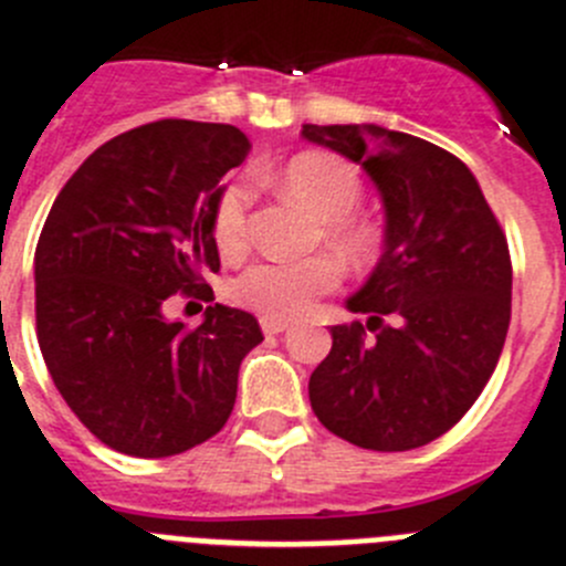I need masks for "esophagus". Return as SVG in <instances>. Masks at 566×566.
I'll use <instances>...</instances> for the list:
<instances>
[{
	"label": "esophagus",
	"mask_w": 566,
	"mask_h": 566,
	"mask_svg": "<svg viewBox=\"0 0 566 566\" xmlns=\"http://www.w3.org/2000/svg\"><path fill=\"white\" fill-rule=\"evenodd\" d=\"M261 328H263V334H266V336H274V334H283V331L289 328V323H286V319H266V317H263Z\"/></svg>",
	"instance_id": "obj_1"
}]
</instances>
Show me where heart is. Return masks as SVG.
Returning <instances> with one entry per match:
<instances>
[{"mask_svg":"<svg viewBox=\"0 0 566 566\" xmlns=\"http://www.w3.org/2000/svg\"><path fill=\"white\" fill-rule=\"evenodd\" d=\"M277 188L308 207L323 221V241L354 269H367L381 255V230L359 216L356 207L365 196L359 170L325 151H305L289 159L277 174ZM249 196L247 185L235 181L219 196L212 212V235L227 258L241 255L249 247ZM339 263L328 255L305 261H258L238 274L232 294L249 311L266 319H294L311 303L339 286Z\"/></svg>","mask_w":566,"mask_h":566,"instance_id":"heart-1","label":"heart"}]
</instances>
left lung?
Instances as JSON below:
<instances>
[{
    "label": "left lung",
    "instance_id": "left-lung-1",
    "mask_svg": "<svg viewBox=\"0 0 566 566\" xmlns=\"http://www.w3.org/2000/svg\"><path fill=\"white\" fill-rule=\"evenodd\" d=\"M303 137L361 165L385 205V252L347 297L367 325L331 328L311 409L328 432L373 452L432 443L500 361L511 323L505 232L474 174L427 139L381 126H303Z\"/></svg>",
    "mask_w": 566,
    "mask_h": 566
}]
</instances>
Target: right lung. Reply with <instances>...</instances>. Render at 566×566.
<instances>
[{
    "mask_svg": "<svg viewBox=\"0 0 566 566\" xmlns=\"http://www.w3.org/2000/svg\"><path fill=\"white\" fill-rule=\"evenodd\" d=\"M249 139L224 123L159 120L101 145L61 188L35 247V331L55 387L101 443L170 458L230 418L261 325L230 305L165 319L176 292L207 297L212 212Z\"/></svg>",
    "mask_w": 566,
    "mask_h": 566,
    "instance_id": "obj_1",
    "label": "right lung"
}]
</instances>
